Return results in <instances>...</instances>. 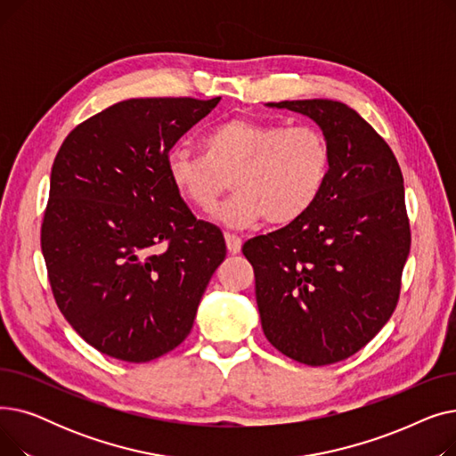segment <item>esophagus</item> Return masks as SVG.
I'll use <instances>...</instances> for the list:
<instances>
[{"label": "esophagus", "mask_w": 456, "mask_h": 456, "mask_svg": "<svg viewBox=\"0 0 456 456\" xmlns=\"http://www.w3.org/2000/svg\"><path fill=\"white\" fill-rule=\"evenodd\" d=\"M225 244H227L229 253L236 255V253H240V249H242V238L236 236V234H231V232H225Z\"/></svg>", "instance_id": "obj_1"}]
</instances>
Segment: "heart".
I'll use <instances>...</instances> for the list:
<instances>
[{"label":"heart","instance_id":"1","mask_svg":"<svg viewBox=\"0 0 456 456\" xmlns=\"http://www.w3.org/2000/svg\"><path fill=\"white\" fill-rule=\"evenodd\" d=\"M203 151L175 146L166 157V174L177 194L208 212L231 184L234 194L214 218L227 227L265 220L289 225L314 207L330 175L332 151L325 134L310 126L232 118L212 126L201 138Z\"/></svg>","mask_w":456,"mask_h":456}]
</instances>
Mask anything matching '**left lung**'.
<instances>
[{
  "instance_id": "8db88e82",
  "label": "left lung",
  "mask_w": 456,
  "mask_h": 456,
  "mask_svg": "<svg viewBox=\"0 0 456 456\" xmlns=\"http://www.w3.org/2000/svg\"><path fill=\"white\" fill-rule=\"evenodd\" d=\"M323 131L330 175L303 218L242 248L262 330L282 354L327 366L361 351L394 314L411 251L403 174L388 143L332 100L268 103Z\"/></svg>"
}]
</instances>
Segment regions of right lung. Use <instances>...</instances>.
<instances>
[{
    "mask_svg": "<svg viewBox=\"0 0 456 456\" xmlns=\"http://www.w3.org/2000/svg\"><path fill=\"white\" fill-rule=\"evenodd\" d=\"M220 100L119 102L55 157L40 232L52 292L79 337L118 361L175 349L225 258L222 231L190 212L166 174L175 142Z\"/></svg>",
    "mask_w": 456,
    "mask_h": 456,
    "instance_id": "obj_1",
    "label": "right lung"
}]
</instances>
